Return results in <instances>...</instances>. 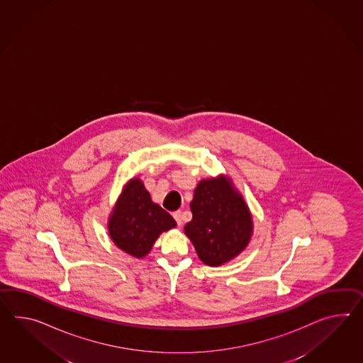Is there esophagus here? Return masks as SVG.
<instances>
[{"label": "esophagus", "mask_w": 363, "mask_h": 363, "mask_svg": "<svg viewBox=\"0 0 363 363\" xmlns=\"http://www.w3.org/2000/svg\"><path fill=\"white\" fill-rule=\"evenodd\" d=\"M173 218L177 221L178 227L182 225V213L178 210L176 213H173Z\"/></svg>", "instance_id": "1"}]
</instances>
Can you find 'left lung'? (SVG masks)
<instances>
[{"label": "left lung", "instance_id": "8db88e82", "mask_svg": "<svg viewBox=\"0 0 363 363\" xmlns=\"http://www.w3.org/2000/svg\"><path fill=\"white\" fill-rule=\"evenodd\" d=\"M193 219L185 225L201 261L220 266L247 247L253 221L242 196L224 177L201 181L190 203Z\"/></svg>", "mask_w": 363, "mask_h": 363}]
</instances>
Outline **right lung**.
<instances>
[{
	"instance_id": "obj_1",
	"label": "right lung",
	"mask_w": 363,
	"mask_h": 363,
	"mask_svg": "<svg viewBox=\"0 0 363 363\" xmlns=\"http://www.w3.org/2000/svg\"><path fill=\"white\" fill-rule=\"evenodd\" d=\"M108 233L116 247L142 258L165 230L176 227L170 213L153 203L139 178H133L116 201L108 219Z\"/></svg>"
}]
</instances>
